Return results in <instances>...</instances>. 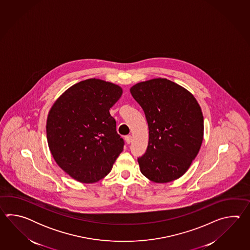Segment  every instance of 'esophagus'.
Listing matches in <instances>:
<instances>
[{"mask_svg":"<svg viewBox=\"0 0 250 250\" xmlns=\"http://www.w3.org/2000/svg\"><path fill=\"white\" fill-rule=\"evenodd\" d=\"M125 141H126V143L130 144L131 143V141H132V137L131 136H129V135H127V136H125Z\"/></svg>","mask_w":250,"mask_h":250,"instance_id":"1","label":"esophagus"}]
</instances>
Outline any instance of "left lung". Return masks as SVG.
<instances>
[{"instance_id":"left-lung-1","label":"left lung","mask_w":250,"mask_h":250,"mask_svg":"<svg viewBox=\"0 0 250 250\" xmlns=\"http://www.w3.org/2000/svg\"><path fill=\"white\" fill-rule=\"evenodd\" d=\"M130 93L148 124V146L138 158L142 174L156 183L175 181L189 168L201 146V108L188 91L166 79L140 82Z\"/></svg>"}]
</instances>
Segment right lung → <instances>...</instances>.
Here are the masks:
<instances>
[{
    "instance_id": "obj_1",
    "label": "right lung",
    "mask_w": 250,
    "mask_h": 250,
    "mask_svg": "<svg viewBox=\"0 0 250 250\" xmlns=\"http://www.w3.org/2000/svg\"><path fill=\"white\" fill-rule=\"evenodd\" d=\"M122 94L119 85L90 79L70 86L51 108L49 148L57 165L76 181H100L123 152L124 140L109 112Z\"/></svg>"
}]
</instances>
